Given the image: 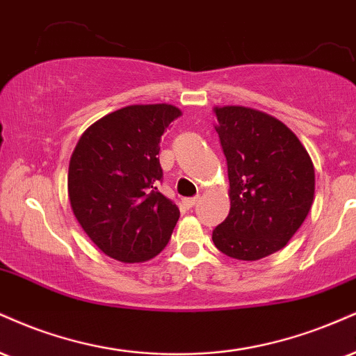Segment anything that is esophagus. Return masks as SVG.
I'll list each match as a JSON object with an SVG mask.
<instances>
[{"instance_id": "obj_1", "label": "esophagus", "mask_w": 356, "mask_h": 356, "mask_svg": "<svg viewBox=\"0 0 356 356\" xmlns=\"http://www.w3.org/2000/svg\"><path fill=\"white\" fill-rule=\"evenodd\" d=\"M182 202H184V205H186L187 209H192V207H195V205L200 202V197H199V195H195V197H189V199H184Z\"/></svg>"}]
</instances>
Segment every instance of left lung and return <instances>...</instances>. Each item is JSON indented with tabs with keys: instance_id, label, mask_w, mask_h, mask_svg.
I'll list each match as a JSON object with an SVG mask.
<instances>
[{
	"instance_id": "obj_1",
	"label": "left lung",
	"mask_w": 356,
	"mask_h": 356,
	"mask_svg": "<svg viewBox=\"0 0 356 356\" xmlns=\"http://www.w3.org/2000/svg\"><path fill=\"white\" fill-rule=\"evenodd\" d=\"M229 172L230 211L212 232L222 254L260 260L284 248L314 204L315 169L297 136L273 115L213 108Z\"/></svg>"
}]
</instances>
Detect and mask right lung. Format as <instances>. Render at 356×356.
<instances>
[{"mask_svg": "<svg viewBox=\"0 0 356 356\" xmlns=\"http://www.w3.org/2000/svg\"><path fill=\"white\" fill-rule=\"evenodd\" d=\"M182 111L172 104H134L83 132L72 151L67 194L79 225L101 252L136 264L159 255L179 207L157 191L159 143Z\"/></svg>", "mask_w": 356, "mask_h": 356, "instance_id": "obj_1", "label": "right lung"}]
</instances>
